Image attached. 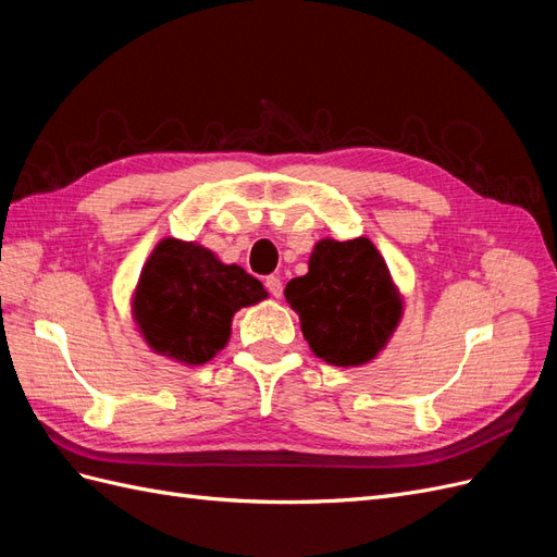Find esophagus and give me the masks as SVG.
<instances>
[{"label": "esophagus", "instance_id": "34e87169", "mask_svg": "<svg viewBox=\"0 0 557 557\" xmlns=\"http://www.w3.org/2000/svg\"><path fill=\"white\" fill-rule=\"evenodd\" d=\"M264 285H267V290H269V295H272V297H281L283 295V283H281L278 276H267Z\"/></svg>", "mask_w": 557, "mask_h": 557}]
</instances>
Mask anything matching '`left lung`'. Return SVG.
I'll list each match as a JSON object with an SVG mask.
<instances>
[{"mask_svg":"<svg viewBox=\"0 0 557 557\" xmlns=\"http://www.w3.org/2000/svg\"><path fill=\"white\" fill-rule=\"evenodd\" d=\"M285 299L311 350L334 367L374 360L401 318V297L367 237L318 242L309 274L285 285Z\"/></svg>","mask_w":557,"mask_h":557,"instance_id":"obj_1","label":"left lung"}]
</instances>
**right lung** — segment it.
<instances>
[{"instance_id":"obj_1","label":"right lung","mask_w":557,"mask_h":557,"mask_svg":"<svg viewBox=\"0 0 557 557\" xmlns=\"http://www.w3.org/2000/svg\"><path fill=\"white\" fill-rule=\"evenodd\" d=\"M262 283L209 248L162 239L134 293V320L146 344L185 364H205L230 339L232 315L264 299Z\"/></svg>"}]
</instances>
